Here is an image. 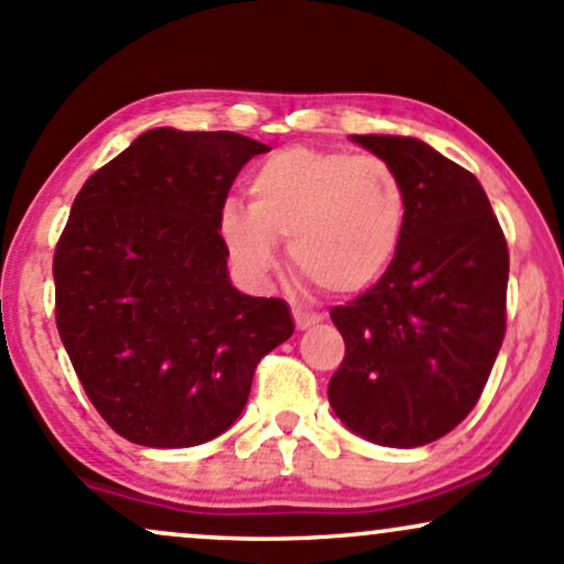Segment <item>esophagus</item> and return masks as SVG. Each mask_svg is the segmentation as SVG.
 Here are the masks:
<instances>
[{
  "label": "esophagus",
  "mask_w": 564,
  "mask_h": 564,
  "mask_svg": "<svg viewBox=\"0 0 564 564\" xmlns=\"http://www.w3.org/2000/svg\"><path fill=\"white\" fill-rule=\"evenodd\" d=\"M318 321H321L318 315H310V313H302V310H294V323L300 332H307V328H313Z\"/></svg>",
  "instance_id": "1"
}]
</instances>
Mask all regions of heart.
I'll return each instance as SVG.
<instances>
[{
	"mask_svg": "<svg viewBox=\"0 0 564 564\" xmlns=\"http://www.w3.org/2000/svg\"><path fill=\"white\" fill-rule=\"evenodd\" d=\"M403 230L405 191L390 164L307 145L264 159L249 177V209L219 215V236L251 281L275 273V241H286L294 273L336 296L373 286Z\"/></svg>",
	"mask_w": 564,
	"mask_h": 564,
	"instance_id": "b5f03b06",
	"label": "heart"
}]
</instances>
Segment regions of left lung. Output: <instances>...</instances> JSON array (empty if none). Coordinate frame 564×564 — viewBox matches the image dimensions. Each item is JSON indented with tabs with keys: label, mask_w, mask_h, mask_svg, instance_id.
<instances>
[{
	"label": "left lung",
	"mask_w": 564,
	"mask_h": 564,
	"mask_svg": "<svg viewBox=\"0 0 564 564\" xmlns=\"http://www.w3.org/2000/svg\"><path fill=\"white\" fill-rule=\"evenodd\" d=\"M392 166L405 230L373 289L332 310L345 360L328 403L355 435L419 448L480 400L507 328L509 251L480 180L416 138L352 134Z\"/></svg>",
	"instance_id": "8db88e82"
}]
</instances>
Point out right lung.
Listing matches in <instances>:
<instances>
[{
    "label": "right lung",
    "instance_id": "1",
    "mask_svg": "<svg viewBox=\"0 0 564 564\" xmlns=\"http://www.w3.org/2000/svg\"><path fill=\"white\" fill-rule=\"evenodd\" d=\"M264 142L142 132L70 206L55 249V321L76 377L113 432L191 448L241 416L254 368L294 334L283 300L230 283L225 198Z\"/></svg>",
    "mask_w": 564,
    "mask_h": 564
}]
</instances>
